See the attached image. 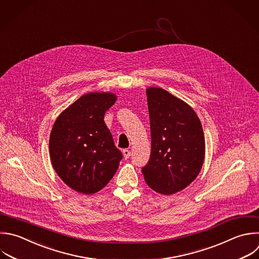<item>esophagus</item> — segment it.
<instances>
[{
  "mask_svg": "<svg viewBox=\"0 0 259 259\" xmlns=\"http://www.w3.org/2000/svg\"><path fill=\"white\" fill-rule=\"evenodd\" d=\"M122 153H123L124 159H128V158H130V156H131V151H130V150H127V149H124Z\"/></svg>",
  "mask_w": 259,
  "mask_h": 259,
  "instance_id": "34e87169",
  "label": "esophagus"
}]
</instances>
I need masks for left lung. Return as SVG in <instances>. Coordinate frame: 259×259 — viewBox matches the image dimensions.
<instances>
[{"label":"left lung","instance_id":"8db88e82","mask_svg":"<svg viewBox=\"0 0 259 259\" xmlns=\"http://www.w3.org/2000/svg\"><path fill=\"white\" fill-rule=\"evenodd\" d=\"M151 156L142 168L147 184L162 194L188 186L204 158V136L193 109L164 89H147Z\"/></svg>","mask_w":259,"mask_h":259}]
</instances>
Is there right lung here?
<instances>
[{
	"mask_svg": "<svg viewBox=\"0 0 259 259\" xmlns=\"http://www.w3.org/2000/svg\"><path fill=\"white\" fill-rule=\"evenodd\" d=\"M115 101L111 93L85 94L64 110L53 126V167L78 192L91 194L102 189L123 157L104 122L105 112Z\"/></svg>",
	"mask_w": 259,
	"mask_h": 259,
	"instance_id": "right-lung-1",
	"label": "right lung"
}]
</instances>
